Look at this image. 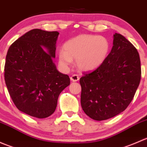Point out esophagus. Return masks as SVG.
<instances>
[{
  "mask_svg": "<svg viewBox=\"0 0 147 147\" xmlns=\"http://www.w3.org/2000/svg\"><path fill=\"white\" fill-rule=\"evenodd\" d=\"M80 78L78 75H72V76L70 77V80L72 82H77V81L79 80Z\"/></svg>",
  "mask_w": 147,
  "mask_h": 147,
  "instance_id": "1",
  "label": "esophagus"
}]
</instances>
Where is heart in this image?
<instances>
[{"label":"heart","mask_w":147,"mask_h":147,"mask_svg":"<svg viewBox=\"0 0 147 147\" xmlns=\"http://www.w3.org/2000/svg\"><path fill=\"white\" fill-rule=\"evenodd\" d=\"M110 51V42L104 36L80 35L69 40L59 53V63L67 68L75 59L80 70L91 71L97 69L106 60Z\"/></svg>","instance_id":"1"}]
</instances>
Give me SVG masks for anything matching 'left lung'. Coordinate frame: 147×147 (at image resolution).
<instances>
[{
    "instance_id": "1",
    "label": "left lung",
    "mask_w": 147,
    "mask_h": 147,
    "mask_svg": "<svg viewBox=\"0 0 147 147\" xmlns=\"http://www.w3.org/2000/svg\"><path fill=\"white\" fill-rule=\"evenodd\" d=\"M113 38L106 60L80 80L83 111L97 121L108 119L125 110L141 80L137 50L121 34H114Z\"/></svg>"
}]
</instances>
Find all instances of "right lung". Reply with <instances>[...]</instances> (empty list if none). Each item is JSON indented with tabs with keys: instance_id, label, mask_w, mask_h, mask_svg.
I'll list each match as a JSON object with an SVG mask.
<instances>
[{
	"instance_id": "add662e5",
	"label": "right lung",
	"mask_w": 147,
	"mask_h": 147,
	"mask_svg": "<svg viewBox=\"0 0 147 147\" xmlns=\"http://www.w3.org/2000/svg\"><path fill=\"white\" fill-rule=\"evenodd\" d=\"M58 35L57 31L31 30L10 46L5 58L4 77L13 102L39 119L54 113L59 95L70 84L53 62Z\"/></svg>"
}]
</instances>
